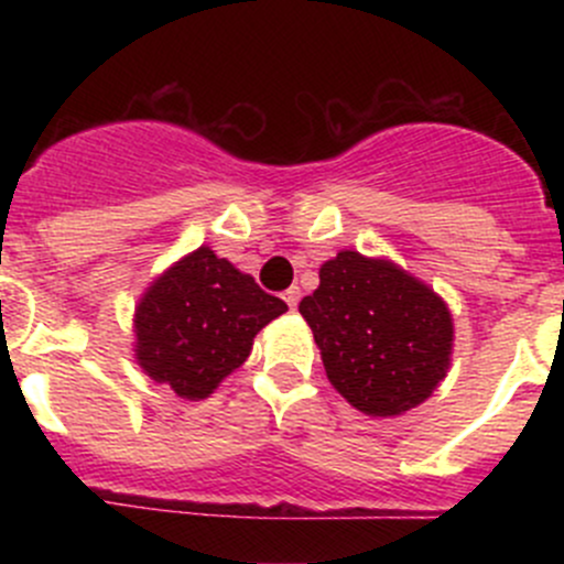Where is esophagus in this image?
Masks as SVG:
<instances>
[{
    "mask_svg": "<svg viewBox=\"0 0 564 564\" xmlns=\"http://www.w3.org/2000/svg\"><path fill=\"white\" fill-rule=\"evenodd\" d=\"M283 300H286V305L289 308H297V303H300V289L297 286H292V289H286V292H283Z\"/></svg>",
    "mask_w": 564,
    "mask_h": 564,
    "instance_id": "34e87169",
    "label": "esophagus"
}]
</instances>
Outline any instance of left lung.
<instances>
[{"instance_id": "left-lung-1", "label": "left lung", "mask_w": 564, "mask_h": 564, "mask_svg": "<svg viewBox=\"0 0 564 564\" xmlns=\"http://www.w3.org/2000/svg\"><path fill=\"white\" fill-rule=\"evenodd\" d=\"M329 384L371 417L420 406L447 377L453 316L445 300L384 256L340 250L300 303Z\"/></svg>"}]
</instances>
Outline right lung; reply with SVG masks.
Listing matches in <instances>:
<instances>
[{
  "label": "right lung",
  "mask_w": 564,
  "mask_h": 564,
  "mask_svg": "<svg viewBox=\"0 0 564 564\" xmlns=\"http://www.w3.org/2000/svg\"><path fill=\"white\" fill-rule=\"evenodd\" d=\"M283 311V300L202 246L163 270L139 297L135 362L182 401H202L248 360L256 333Z\"/></svg>",
  "instance_id": "1"
}]
</instances>
